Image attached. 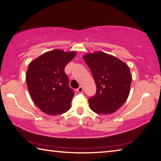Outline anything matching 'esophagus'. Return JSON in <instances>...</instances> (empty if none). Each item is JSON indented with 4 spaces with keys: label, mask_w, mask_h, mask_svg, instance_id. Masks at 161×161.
I'll use <instances>...</instances> for the list:
<instances>
[{
    "label": "esophagus",
    "mask_w": 161,
    "mask_h": 161,
    "mask_svg": "<svg viewBox=\"0 0 161 161\" xmlns=\"http://www.w3.org/2000/svg\"><path fill=\"white\" fill-rule=\"evenodd\" d=\"M76 91L78 92H82L83 91V88L82 86H79V88L76 89Z\"/></svg>",
    "instance_id": "34e87169"
}]
</instances>
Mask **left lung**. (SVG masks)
Wrapping results in <instances>:
<instances>
[{"label": "left lung", "mask_w": 161, "mask_h": 161, "mask_svg": "<svg viewBox=\"0 0 161 161\" xmlns=\"http://www.w3.org/2000/svg\"><path fill=\"white\" fill-rule=\"evenodd\" d=\"M96 84V93L89 98L90 108L97 114L116 112L127 100L131 75L127 65L103 52L83 56Z\"/></svg>", "instance_id": "8db88e82"}]
</instances>
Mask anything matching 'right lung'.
I'll list each match as a JSON object with an SVG mask.
<instances>
[{
    "label": "right lung",
    "mask_w": 161,
    "mask_h": 161,
    "mask_svg": "<svg viewBox=\"0 0 161 161\" xmlns=\"http://www.w3.org/2000/svg\"><path fill=\"white\" fill-rule=\"evenodd\" d=\"M75 52L53 50L32 61L27 69L26 81L30 96L39 109L49 115L67 112L74 96L64 71L75 57Z\"/></svg>",
    "instance_id": "right-lung-1"
}]
</instances>
